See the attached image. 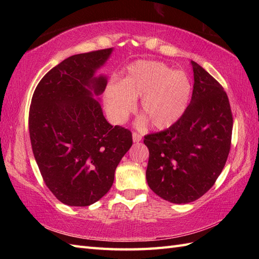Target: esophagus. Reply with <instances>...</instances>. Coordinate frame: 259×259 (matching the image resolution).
<instances>
[{"mask_svg": "<svg viewBox=\"0 0 259 259\" xmlns=\"http://www.w3.org/2000/svg\"><path fill=\"white\" fill-rule=\"evenodd\" d=\"M133 139H134L135 142H139V141H141V139H142V136L139 135L138 133H134V134H133Z\"/></svg>", "mask_w": 259, "mask_h": 259, "instance_id": "esophagus-1", "label": "esophagus"}]
</instances>
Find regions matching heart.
Here are the masks:
<instances>
[{
	"mask_svg": "<svg viewBox=\"0 0 259 259\" xmlns=\"http://www.w3.org/2000/svg\"><path fill=\"white\" fill-rule=\"evenodd\" d=\"M191 89L184 71H174L159 61L140 60L130 65L120 83L108 85L107 111L114 123H122L135 109L136 99L141 98L140 111L152 128L167 129L183 117Z\"/></svg>",
	"mask_w": 259,
	"mask_h": 259,
	"instance_id": "obj_1",
	"label": "heart"
}]
</instances>
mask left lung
Returning a JSON list of instances; mask_svg holds the SVG:
<instances>
[{
    "label": "left lung",
    "mask_w": 259,
    "mask_h": 259,
    "mask_svg": "<svg viewBox=\"0 0 259 259\" xmlns=\"http://www.w3.org/2000/svg\"><path fill=\"white\" fill-rule=\"evenodd\" d=\"M191 64L194 90L183 117L144 140L149 149L148 185L174 203L195 201L211 188L232 144L233 114L227 93L199 64Z\"/></svg>",
    "instance_id": "8db88e82"
}]
</instances>
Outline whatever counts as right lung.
<instances>
[{"label": "right lung", "instance_id": "right-lung-1", "mask_svg": "<svg viewBox=\"0 0 259 259\" xmlns=\"http://www.w3.org/2000/svg\"><path fill=\"white\" fill-rule=\"evenodd\" d=\"M112 49L75 54L43 76L33 93L29 131L47 187L68 206L84 207L111 188L115 168L133 146L131 131L106 120L99 96L107 87L95 72Z\"/></svg>", "mask_w": 259, "mask_h": 259}]
</instances>
